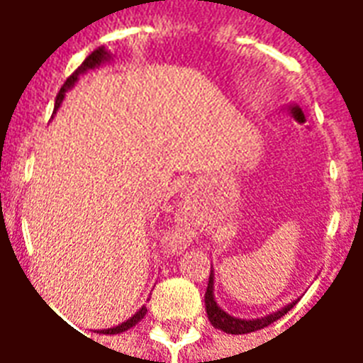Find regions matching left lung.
Masks as SVG:
<instances>
[{"label":"left lung","instance_id":"obj_1","mask_svg":"<svg viewBox=\"0 0 363 363\" xmlns=\"http://www.w3.org/2000/svg\"><path fill=\"white\" fill-rule=\"evenodd\" d=\"M206 313H208V319L212 323L213 327L220 328L228 335H247V333H255V330H260V328L272 325L274 320H278L280 317H284L286 313L294 307L296 303L286 305L280 311L272 313V315H267V317H260V319H237V317H231L229 313H225L223 309L218 307V303L213 301V270H210V280H208V289H206Z\"/></svg>","mask_w":363,"mask_h":363}]
</instances>
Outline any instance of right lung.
<instances>
[{"label": "right lung", "mask_w": 363, "mask_h": 363, "mask_svg": "<svg viewBox=\"0 0 363 363\" xmlns=\"http://www.w3.org/2000/svg\"><path fill=\"white\" fill-rule=\"evenodd\" d=\"M108 58H111V56L106 54V50H104V48H96V50L91 52L89 56L85 58V62H83L82 66L77 67L74 74L67 77L66 83L62 85V89H60L58 96H56V106H54V111H56L60 104H62V101H64V95H66V91L69 89V87H74V83L77 82V77H79V75L85 74L87 69H93V67L101 66L104 60H108ZM145 313H147V309H145V307H142V309L135 313L134 317H130L126 323H122V325H118V327H114V328H106V330H103V335H118V333H124V330H128V328L135 327V325H138V323H140V320L145 317Z\"/></svg>", "instance_id": "right-lung-1"}]
</instances>
